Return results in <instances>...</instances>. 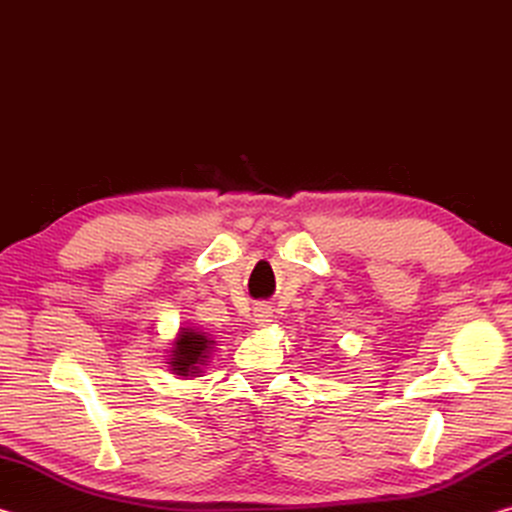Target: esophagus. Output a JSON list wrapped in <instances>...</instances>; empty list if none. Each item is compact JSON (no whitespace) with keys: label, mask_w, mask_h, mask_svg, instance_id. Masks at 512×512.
<instances>
[{"label":"esophagus","mask_w":512,"mask_h":512,"mask_svg":"<svg viewBox=\"0 0 512 512\" xmlns=\"http://www.w3.org/2000/svg\"><path fill=\"white\" fill-rule=\"evenodd\" d=\"M253 320L257 327H268L273 323V309L268 305H259L255 307V314H253Z\"/></svg>","instance_id":"34e87169"}]
</instances>
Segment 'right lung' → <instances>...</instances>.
<instances>
[{
	"mask_svg": "<svg viewBox=\"0 0 512 512\" xmlns=\"http://www.w3.org/2000/svg\"><path fill=\"white\" fill-rule=\"evenodd\" d=\"M216 341L212 334L203 332L201 327L183 325L178 329L176 339L171 341L169 350V370L178 379L203 377V368L210 366Z\"/></svg>",
	"mask_w": 512,
	"mask_h": 512,
	"instance_id": "1",
	"label": "right lung"
}]
</instances>
